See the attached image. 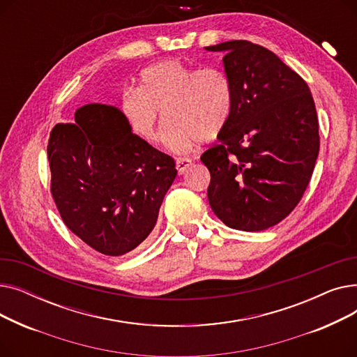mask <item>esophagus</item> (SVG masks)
Masks as SVG:
<instances>
[{
  "label": "esophagus",
  "mask_w": 357,
  "mask_h": 357,
  "mask_svg": "<svg viewBox=\"0 0 357 357\" xmlns=\"http://www.w3.org/2000/svg\"><path fill=\"white\" fill-rule=\"evenodd\" d=\"M191 165H192V160L188 159V158H179V159H176V169H178V172L181 175L188 171Z\"/></svg>",
  "instance_id": "obj_1"
}]
</instances>
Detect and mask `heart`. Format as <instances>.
I'll use <instances>...</instances> for the list:
<instances>
[{"mask_svg": "<svg viewBox=\"0 0 357 357\" xmlns=\"http://www.w3.org/2000/svg\"><path fill=\"white\" fill-rule=\"evenodd\" d=\"M234 105L229 77L217 68L163 61L143 70L139 88L123 96V112L135 133L149 143L160 139V112L167 120L166 144L186 152L201 140L217 139Z\"/></svg>", "mask_w": 357, "mask_h": 357, "instance_id": "b5f03b06", "label": "heart"}]
</instances>
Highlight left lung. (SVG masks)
<instances>
[{"label": "left lung", "mask_w": 357, "mask_h": 357, "mask_svg": "<svg viewBox=\"0 0 357 357\" xmlns=\"http://www.w3.org/2000/svg\"><path fill=\"white\" fill-rule=\"evenodd\" d=\"M226 52L233 114L218 144L201 155L208 201L230 229L261 231L288 217L310 183L320 150L307 82L269 49L248 40L205 47Z\"/></svg>", "instance_id": "obj_1"}]
</instances>
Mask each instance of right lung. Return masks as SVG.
<instances>
[{"label":"right lung","mask_w":357,"mask_h":357,"mask_svg":"<svg viewBox=\"0 0 357 357\" xmlns=\"http://www.w3.org/2000/svg\"><path fill=\"white\" fill-rule=\"evenodd\" d=\"M50 192L65 226L93 250L121 256L156 226L176 178L175 160L150 146L123 112L88 104L56 124L47 144Z\"/></svg>","instance_id":"add662e5"}]
</instances>
